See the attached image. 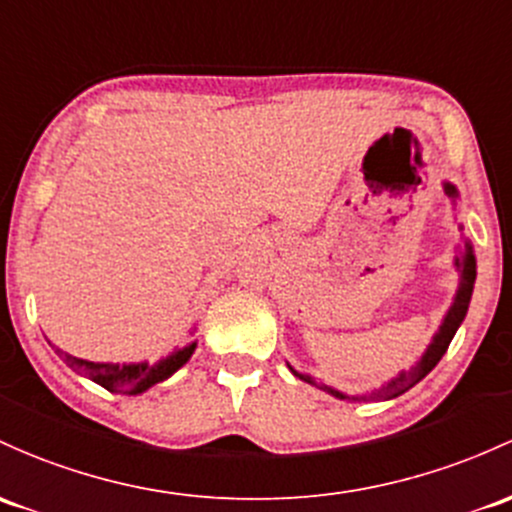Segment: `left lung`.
Here are the masks:
<instances>
[{
  "label": "left lung",
  "instance_id": "obj_1",
  "mask_svg": "<svg viewBox=\"0 0 512 512\" xmlns=\"http://www.w3.org/2000/svg\"><path fill=\"white\" fill-rule=\"evenodd\" d=\"M441 188H444V193L449 196L451 206H454V211H456V201L461 198L459 188L451 184V181H441ZM459 230H464V225L461 223H459ZM451 265H454L456 272H459L456 294H454V299H451V306L446 309L444 319H441L437 333H434L432 341H429V346L424 348V353L419 355L417 363H414L410 370H400L395 378L385 380L383 385L375 387V390H370V392H363V395H348V392L336 390V387H331V385H319L309 373L292 368L289 363H287V368L292 370L299 380H304V383L321 387V390L328 392V395L338 397V400H346V402H383V400H395V397L405 395L410 387H414L419 380H424L429 373H432L434 365L439 363L441 355H444L446 348H449L451 338L456 336L459 326L464 324L466 311H469V304H471L473 284H476V252H473V245L469 238L464 240V245L456 247V255H454V262H451Z\"/></svg>",
  "mask_w": 512,
  "mask_h": 512
}]
</instances>
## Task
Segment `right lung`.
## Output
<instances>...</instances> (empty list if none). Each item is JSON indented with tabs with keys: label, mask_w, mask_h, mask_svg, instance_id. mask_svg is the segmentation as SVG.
I'll list each match as a JSON object with an SVG mask.
<instances>
[{
	"label": "right lung",
	"mask_w": 512,
	"mask_h": 512,
	"mask_svg": "<svg viewBox=\"0 0 512 512\" xmlns=\"http://www.w3.org/2000/svg\"><path fill=\"white\" fill-rule=\"evenodd\" d=\"M196 326L191 328V333ZM198 341L186 343V346L174 348L169 355L159 358L157 363L149 360H139V363H95V360H80L73 355H66V363L71 365L78 375H85L88 380L98 383L110 392H120V395H142L149 387L164 383L179 368L191 360L193 351H196Z\"/></svg>",
	"instance_id": "obj_1"
}]
</instances>
